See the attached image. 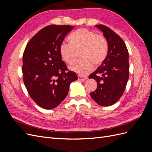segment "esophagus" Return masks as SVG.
I'll return each instance as SVG.
<instances>
[{"label": "esophagus", "instance_id": "34e87169", "mask_svg": "<svg viewBox=\"0 0 152 152\" xmlns=\"http://www.w3.org/2000/svg\"><path fill=\"white\" fill-rule=\"evenodd\" d=\"M78 79H79V80L84 81V80H86L87 79V78L84 77H82L80 75H79V76H78Z\"/></svg>", "mask_w": 152, "mask_h": 152}]
</instances>
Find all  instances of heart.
<instances>
[{"label": "heart", "instance_id": "1", "mask_svg": "<svg viewBox=\"0 0 152 152\" xmlns=\"http://www.w3.org/2000/svg\"><path fill=\"white\" fill-rule=\"evenodd\" d=\"M70 43L63 42L59 47L62 59L68 65L76 60L78 53L82 58L70 67V70L84 76L93 69L94 64L102 63L107 56L108 43L103 36L86 28L77 30L69 37Z\"/></svg>", "mask_w": 152, "mask_h": 152}]
</instances>
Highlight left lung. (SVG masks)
Instances as JSON below:
<instances>
[{"mask_svg": "<svg viewBox=\"0 0 152 152\" xmlns=\"http://www.w3.org/2000/svg\"><path fill=\"white\" fill-rule=\"evenodd\" d=\"M96 26L103 33L108 50L102 65L89 76L98 84L90 95L98 104L107 107L115 103L126 89L129 76V53L124 40L112 29L103 25Z\"/></svg>", "mask_w": 152, "mask_h": 152, "instance_id": "1", "label": "left lung"}]
</instances>
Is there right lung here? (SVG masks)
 I'll use <instances>...</instances> for the list:
<instances>
[{"mask_svg":"<svg viewBox=\"0 0 152 152\" xmlns=\"http://www.w3.org/2000/svg\"><path fill=\"white\" fill-rule=\"evenodd\" d=\"M74 26L49 25L38 31L26 45L23 55V82L31 99L39 107L53 109L68 94L78 77L61 60L59 47Z\"/></svg>","mask_w":152,"mask_h":152,"instance_id":"1","label":"right lung"}]
</instances>
